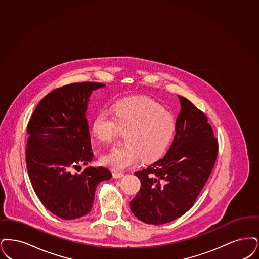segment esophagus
I'll return each mask as SVG.
<instances>
[{
    "label": "esophagus",
    "mask_w": 259,
    "mask_h": 259,
    "mask_svg": "<svg viewBox=\"0 0 259 259\" xmlns=\"http://www.w3.org/2000/svg\"><path fill=\"white\" fill-rule=\"evenodd\" d=\"M124 176V174L122 173V172H113V177L114 178H122Z\"/></svg>",
    "instance_id": "34e87169"
}]
</instances>
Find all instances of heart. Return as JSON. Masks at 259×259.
Segmentation results:
<instances>
[{"label": "heart", "mask_w": 259, "mask_h": 259, "mask_svg": "<svg viewBox=\"0 0 259 259\" xmlns=\"http://www.w3.org/2000/svg\"><path fill=\"white\" fill-rule=\"evenodd\" d=\"M175 120L157 101L147 97H135L120 101L114 115L99 113L92 124V133L101 142L115 143L125 134L126 145L113 149L101 157V162L115 171L135 166L142 158L145 161L159 158L175 134Z\"/></svg>", "instance_id": "b5f03b06"}]
</instances>
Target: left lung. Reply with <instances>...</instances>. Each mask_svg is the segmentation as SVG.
<instances>
[{
  "mask_svg": "<svg viewBox=\"0 0 259 259\" xmlns=\"http://www.w3.org/2000/svg\"><path fill=\"white\" fill-rule=\"evenodd\" d=\"M176 135L163 158L135 174L140 191L131 201L135 217L148 225H163L187 213L210 177L219 143L205 113L179 96Z\"/></svg>",
  "mask_w": 259,
  "mask_h": 259,
  "instance_id": "1",
  "label": "left lung"
}]
</instances>
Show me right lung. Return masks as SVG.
Wrapping results in <instances>:
<instances>
[{
    "label": "right lung",
    "instance_id": "right-lung-1",
    "mask_svg": "<svg viewBox=\"0 0 259 259\" xmlns=\"http://www.w3.org/2000/svg\"><path fill=\"white\" fill-rule=\"evenodd\" d=\"M103 86L76 82L51 91L37 103L27 125L29 178L40 202L61 219L88 214L98 185L112 176L105 167L74 173L94 158L86 109L92 91Z\"/></svg>",
    "mask_w": 259,
    "mask_h": 259
}]
</instances>
